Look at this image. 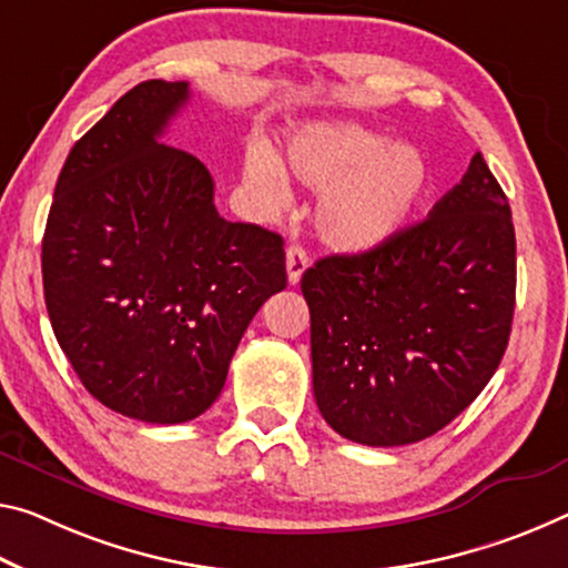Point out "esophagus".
<instances>
[{
	"label": "esophagus",
	"instance_id": "1",
	"mask_svg": "<svg viewBox=\"0 0 568 568\" xmlns=\"http://www.w3.org/2000/svg\"><path fill=\"white\" fill-rule=\"evenodd\" d=\"M285 267H287V283L298 285L301 275L308 267V252H305L301 245H291L285 252Z\"/></svg>",
	"mask_w": 568,
	"mask_h": 568
}]
</instances>
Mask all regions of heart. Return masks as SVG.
Segmentation results:
<instances>
[{
    "instance_id": "1",
    "label": "heart",
    "mask_w": 568,
    "mask_h": 568,
    "mask_svg": "<svg viewBox=\"0 0 568 568\" xmlns=\"http://www.w3.org/2000/svg\"><path fill=\"white\" fill-rule=\"evenodd\" d=\"M285 169L301 184L321 189L313 227L333 252L362 255L407 227L429 189V164L412 143L354 121H316L293 133ZM252 184L277 204L291 200L287 176L273 151L252 149L245 159Z\"/></svg>"
}]
</instances>
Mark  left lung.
<instances>
[{
  "mask_svg": "<svg viewBox=\"0 0 568 568\" xmlns=\"http://www.w3.org/2000/svg\"><path fill=\"white\" fill-rule=\"evenodd\" d=\"M313 394L351 443L432 437L485 389L516 308V232L483 154L427 220L303 273Z\"/></svg>",
  "mask_w": 568,
  "mask_h": 568,
  "instance_id": "8db88e82",
  "label": "left lung"
}]
</instances>
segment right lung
Here are the masks:
<instances>
[{
  "mask_svg": "<svg viewBox=\"0 0 568 568\" xmlns=\"http://www.w3.org/2000/svg\"><path fill=\"white\" fill-rule=\"evenodd\" d=\"M186 101L184 80L121 95L70 149L42 237L44 303L78 379L151 425L212 407L287 283L283 237L220 217L206 166L161 141Z\"/></svg>",
  "mask_w": 568,
  "mask_h": 568,
  "instance_id": "right-lung-1",
  "label": "right lung"
}]
</instances>
